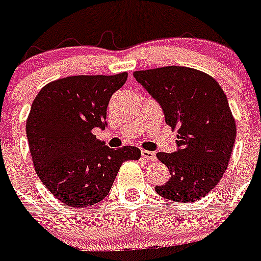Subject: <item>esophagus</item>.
Listing matches in <instances>:
<instances>
[{"label":"esophagus","instance_id":"esophagus-1","mask_svg":"<svg viewBox=\"0 0 261 261\" xmlns=\"http://www.w3.org/2000/svg\"><path fill=\"white\" fill-rule=\"evenodd\" d=\"M142 157L143 160L147 161V162H153V161L157 160V155L154 152H150V150H142Z\"/></svg>","mask_w":261,"mask_h":261}]
</instances>
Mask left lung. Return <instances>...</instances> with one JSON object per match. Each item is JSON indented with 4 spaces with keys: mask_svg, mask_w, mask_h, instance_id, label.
I'll return each instance as SVG.
<instances>
[{
    "mask_svg": "<svg viewBox=\"0 0 261 261\" xmlns=\"http://www.w3.org/2000/svg\"><path fill=\"white\" fill-rule=\"evenodd\" d=\"M136 81L160 104L165 121L177 128V149L157 153L171 177L154 189L175 202H194L216 187L236 140V122L220 85L188 67L134 72Z\"/></svg>",
    "mask_w": 261,
    "mask_h": 261,
    "instance_id": "1",
    "label": "left lung"
}]
</instances>
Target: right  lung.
I'll use <instances>...</instances> for the list:
<instances>
[{"label":"right lung","instance_id":"add662e5","mask_svg":"<svg viewBox=\"0 0 261 261\" xmlns=\"http://www.w3.org/2000/svg\"><path fill=\"white\" fill-rule=\"evenodd\" d=\"M127 73L72 75L41 89L27 119V139L36 172L55 198L72 207H87L108 196L121 165L139 160L140 149H113L97 140L106 130L111 96Z\"/></svg>","mask_w":261,"mask_h":261}]
</instances>
